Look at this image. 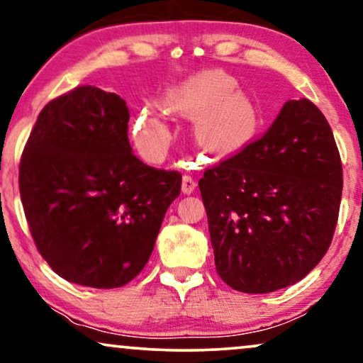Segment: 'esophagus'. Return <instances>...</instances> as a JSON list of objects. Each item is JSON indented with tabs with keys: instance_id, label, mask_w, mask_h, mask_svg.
Instances as JSON below:
<instances>
[{
	"instance_id": "obj_1",
	"label": "esophagus",
	"mask_w": 363,
	"mask_h": 363,
	"mask_svg": "<svg viewBox=\"0 0 363 363\" xmlns=\"http://www.w3.org/2000/svg\"><path fill=\"white\" fill-rule=\"evenodd\" d=\"M195 188H196L195 178H191L190 175H183V178H182V191L185 193V195H190V193L195 191Z\"/></svg>"
}]
</instances>
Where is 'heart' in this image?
Wrapping results in <instances>:
<instances>
[{"label": "heart", "instance_id": "heart-1", "mask_svg": "<svg viewBox=\"0 0 363 363\" xmlns=\"http://www.w3.org/2000/svg\"><path fill=\"white\" fill-rule=\"evenodd\" d=\"M236 81L223 71L196 74L168 89L157 104L137 108L132 137L140 153L158 162L173 140L167 112L193 118V135L208 152L225 157L235 153L255 137L257 130L256 107Z\"/></svg>", "mask_w": 363, "mask_h": 363}]
</instances>
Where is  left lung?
<instances>
[{"label": "left lung", "mask_w": 363, "mask_h": 363, "mask_svg": "<svg viewBox=\"0 0 363 363\" xmlns=\"http://www.w3.org/2000/svg\"><path fill=\"white\" fill-rule=\"evenodd\" d=\"M216 271L233 289L266 294L309 274L329 250L342 163L324 113L287 101L266 135L198 183Z\"/></svg>", "instance_id": "left-lung-1"}]
</instances>
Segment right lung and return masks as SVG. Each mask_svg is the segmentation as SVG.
<instances>
[{
	"mask_svg": "<svg viewBox=\"0 0 363 363\" xmlns=\"http://www.w3.org/2000/svg\"><path fill=\"white\" fill-rule=\"evenodd\" d=\"M128 108L82 86L39 113L19 167V193L39 252L74 284L113 289L147 264L182 175L132 153Z\"/></svg>",
	"mask_w": 363,
	"mask_h": 363,
	"instance_id": "right-lung-1",
	"label": "right lung"
}]
</instances>
